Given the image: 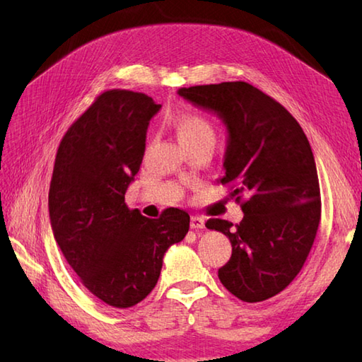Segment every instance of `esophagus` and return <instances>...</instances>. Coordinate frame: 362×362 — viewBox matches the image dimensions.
I'll use <instances>...</instances> for the list:
<instances>
[{
    "mask_svg": "<svg viewBox=\"0 0 362 362\" xmlns=\"http://www.w3.org/2000/svg\"><path fill=\"white\" fill-rule=\"evenodd\" d=\"M189 226H191V228H204L205 227V219L202 216H199V214H194V216H191Z\"/></svg>",
    "mask_w": 362,
    "mask_h": 362,
    "instance_id": "obj_1",
    "label": "esophagus"
}]
</instances>
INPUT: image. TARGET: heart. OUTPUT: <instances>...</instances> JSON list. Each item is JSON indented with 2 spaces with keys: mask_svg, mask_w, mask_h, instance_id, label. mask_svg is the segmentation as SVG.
<instances>
[{
  "mask_svg": "<svg viewBox=\"0 0 362 362\" xmlns=\"http://www.w3.org/2000/svg\"><path fill=\"white\" fill-rule=\"evenodd\" d=\"M173 126L182 144L193 141H214L213 124L199 113H179L174 117Z\"/></svg>",
  "mask_w": 362,
  "mask_h": 362,
  "instance_id": "obj_1",
  "label": "heart"
}]
</instances>
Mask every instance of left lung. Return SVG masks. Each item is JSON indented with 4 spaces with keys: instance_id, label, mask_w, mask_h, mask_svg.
<instances>
[{
    "instance_id": "obj_1",
    "label": "left lung",
    "mask_w": 362,
    "mask_h": 362,
    "mask_svg": "<svg viewBox=\"0 0 362 362\" xmlns=\"http://www.w3.org/2000/svg\"><path fill=\"white\" fill-rule=\"evenodd\" d=\"M179 95L227 126L221 183L244 218L236 226L224 219L205 226L232 243V257L218 271L221 283L243 302H263L302 271L317 233L320 188L308 138L280 103L247 82L180 88Z\"/></svg>"
}]
</instances>
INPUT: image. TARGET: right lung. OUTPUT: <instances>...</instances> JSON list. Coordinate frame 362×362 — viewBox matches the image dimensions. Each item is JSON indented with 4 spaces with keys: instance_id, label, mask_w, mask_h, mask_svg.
Here are the masks:
<instances>
[{
    "instance_id": "right-lung-1",
    "label": "right lung",
    "mask_w": 362,
    "mask_h": 362,
    "mask_svg": "<svg viewBox=\"0 0 362 362\" xmlns=\"http://www.w3.org/2000/svg\"><path fill=\"white\" fill-rule=\"evenodd\" d=\"M160 107L144 93L104 91L66 130L54 161L48 196L54 238L83 286L113 308L148 297L165 252L189 228L187 211L166 209L149 219L124 202Z\"/></svg>"
}]
</instances>
